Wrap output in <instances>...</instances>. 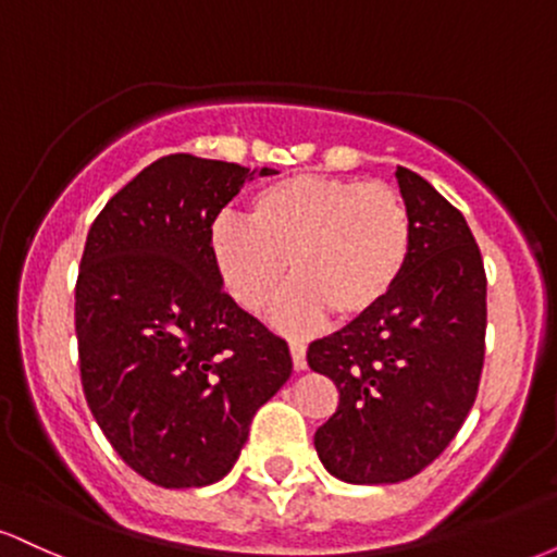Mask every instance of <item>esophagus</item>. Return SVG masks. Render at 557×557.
Masks as SVG:
<instances>
[{"mask_svg": "<svg viewBox=\"0 0 557 557\" xmlns=\"http://www.w3.org/2000/svg\"><path fill=\"white\" fill-rule=\"evenodd\" d=\"M290 356H293V367L306 369V343L300 341V337H290Z\"/></svg>", "mask_w": 557, "mask_h": 557, "instance_id": "34e87169", "label": "esophagus"}]
</instances>
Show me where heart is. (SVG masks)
I'll use <instances>...</instances> for the list:
<instances>
[{"label":"heart","mask_w":557,"mask_h":557,"mask_svg":"<svg viewBox=\"0 0 557 557\" xmlns=\"http://www.w3.org/2000/svg\"><path fill=\"white\" fill-rule=\"evenodd\" d=\"M413 248L408 203L385 183L290 175L248 198L246 222L220 216L209 233L214 272L227 296L261 311L274 304L277 327L298 332L324 317L359 322L380 309L406 274Z\"/></svg>","instance_id":"obj_1"}]
</instances>
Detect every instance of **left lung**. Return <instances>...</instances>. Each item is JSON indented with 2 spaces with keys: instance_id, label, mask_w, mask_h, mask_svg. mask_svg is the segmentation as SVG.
Masks as SVG:
<instances>
[{
  "instance_id": "1",
  "label": "left lung",
  "mask_w": 557,
  "mask_h": 557,
  "mask_svg": "<svg viewBox=\"0 0 557 557\" xmlns=\"http://www.w3.org/2000/svg\"><path fill=\"white\" fill-rule=\"evenodd\" d=\"M395 177L413 220L406 274L380 309L306 350L341 393L314 447L350 484L424 471L469 417L484 367L487 274L474 235L424 177L406 168Z\"/></svg>"
}]
</instances>
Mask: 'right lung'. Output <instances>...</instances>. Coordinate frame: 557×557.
Listing matches in <instances>:
<instances>
[{
  "label": "right lung",
  "mask_w": 557,
  "mask_h": 557,
  "mask_svg": "<svg viewBox=\"0 0 557 557\" xmlns=\"http://www.w3.org/2000/svg\"><path fill=\"white\" fill-rule=\"evenodd\" d=\"M248 177L233 162L157 159L107 201L83 248V393L117 456L159 487L220 482L290 376L287 343L222 290L209 251Z\"/></svg>",
  "instance_id": "obj_1"
}]
</instances>
